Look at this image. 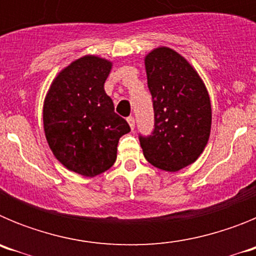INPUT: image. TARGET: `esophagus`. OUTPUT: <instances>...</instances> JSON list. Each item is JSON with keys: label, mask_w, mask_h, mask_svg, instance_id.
Masks as SVG:
<instances>
[{"label": "esophagus", "mask_w": 256, "mask_h": 256, "mask_svg": "<svg viewBox=\"0 0 256 256\" xmlns=\"http://www.w3.org/2000/svg\"><path fill=\"white\" fill-rule=\"evenodd\" d=\"M126 122H128V124H130V130H134V118L133 116H130L128 119H126Z\"/></svg>", "instance_id": "34e87169"}]
</instances>
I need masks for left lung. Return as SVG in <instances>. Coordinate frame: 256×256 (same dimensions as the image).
Listing matches in <instances>:
<instances>
[{
	"mask_svg": "<svg viewBox=\"0 0 256 256\" xmlns=\"http://www.w3.org/2000/svg\"><path fill=\"white\" fill-rule=\"evenodd\" d=\"M148 86L152 96L155 128L140 137L151 165L178 172L198 159L212 130V104L196 69L177 51L160 46L144 56Z\"/></svg>",
	"mask_w": 256,
	"mask_h": 256,
	"instance_id": "left-lung-1",
	"label": "left lung"
}]
</instances>
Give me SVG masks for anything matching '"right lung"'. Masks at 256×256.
<instances>
[{
    "label": "right lung",
    "mask_w": 256,
    "mask_h": 256,
    "mask_svg": "<svg viewBox=\"0 0 256 256\" xmlns=\"http://www.w3.org/2000/svg\"><path fill=\"white\" fill-rule=\"evenodd\" d=\"M112 68L108 58L82 56L58 72L44 97L47 144L68 170L84 177L112 168L119 138L130 130L104 88Z\"/></svg>",
    "instance_id": "1"
}]
</instances>
